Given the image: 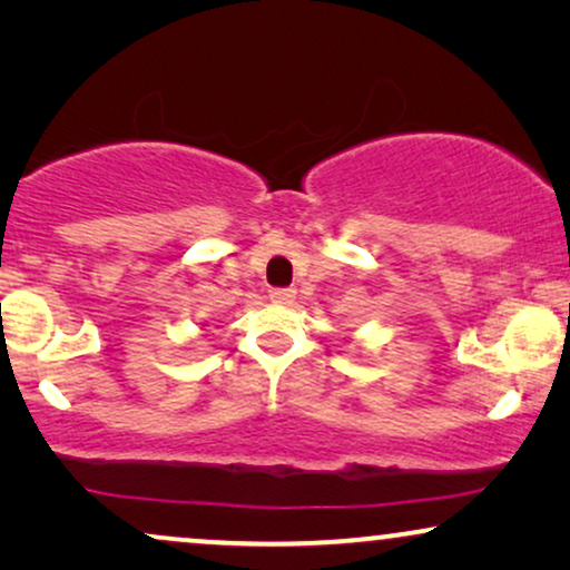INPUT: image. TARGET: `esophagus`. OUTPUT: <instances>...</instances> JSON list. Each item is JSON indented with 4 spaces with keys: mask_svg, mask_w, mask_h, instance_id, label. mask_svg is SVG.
Returning <instances> with one entry per match:
<instances>
[{
    "mask_svg": "<svg viewBox=\"0 0 570 570\" xmlns=\"http://www.w3.org/2000/svg\"><path fill=\"white\" fill-rule=\"evenodd\" d=\"M269 298L275 303H293L295 301V291L293 287H272Z\"/></svg>",
    "mask_w": 570,
    "mask_h": 570,
    "instance_id": "1",
    "label": "esophagus"
}]
</instances>
